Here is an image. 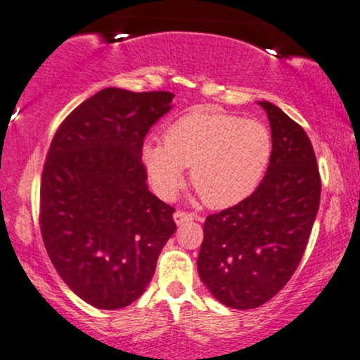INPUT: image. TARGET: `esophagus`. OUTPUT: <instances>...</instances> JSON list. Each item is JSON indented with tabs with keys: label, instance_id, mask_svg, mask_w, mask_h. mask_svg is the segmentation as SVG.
Instances as JSON below:
<instances>
[{
	"label": "esophagus",
	"instance_id": "esophagus-1",
	"mask_svg": "<svg viewBox=\"0 0 360 360\" xmlns=\"http://www.w3.org/2000/svg\"><path fill=\"white\" fill-rule=\"evenodd\" d=\"M174 220H175L176 225H184V223H186V221L195 220V217L191 213H186V212H181V210H176V212L174 213Z\"/></svg>",
	"mask_w": 360,
	"mask_h": 360
}]
</instances>
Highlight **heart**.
<instances>
[{
	"label": "heart",
	"mask_w": 360,
	"mask_h": 360,
	"mask_svg": "<svg viewBox=\"0 0 360 360\" xmlns=\"http://www.w3.org/2000/svg\"><path fill=\"white\" fill-rule=\"evenodd\" d=\"M271 153V134L259 120L197 109L167 129L165 142L146 140L140 158L160 198L175 197L191 167V185L205 205L228 208L258 188Z\"/></svg>",
	"instance_id": "b5f03b06"
}]
</instances>
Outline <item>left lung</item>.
<instances>
[{
    "label": "left lung",
    "instance_id": "8db88e82",
    "mask_svg": "<svg viewBox=\"0 0 360 360\" xmlns=\"http://www.w3.org/2000/svg\"><path fill=\"white\" fill-rule=\"evenodd\" d=\"M273 153L261 184L235 207L207 217L198 274L217 301L255 309L281 291L304 255L321 200V176L301 125L268 101Z\"/></svg>",
    "mask_w": 360,
    "mask_h": 360
}]
</instances>
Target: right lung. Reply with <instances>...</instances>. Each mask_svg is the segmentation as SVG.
Listing matches in <instances>:
<instances>
[{"instance_id":"obj_1","label":"right lung","mask_w":360,"mask_h":360,"mask_svg":"<svg viewBox=\"0 0 360 360\" xmlns=\"http://www.w3.org/2000/svg\"><path fill=\"white\" fill-rule=\"evenodd\" d=\"M174 97L102 89L68 115L49 147L39 203L46 251L69 289L97 309L139 300L176 230L175 210L150 193L140 158Z\"/></svg>"}]
</instances>
